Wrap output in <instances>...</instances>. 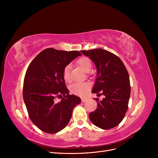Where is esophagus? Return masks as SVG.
Masks as SVG:
<instances>
[{
  "label": "esophagus",
  "instance_id": "34e87169",
  "mask_svg": "<svg viewBox=\"0 0 158 158\" xmlns=\"http://www.w3.org/2000/svg\"><path fill=\"white\" fill-rule=\"evenodd\" d=\"M81 99H82V102H85L87 101L88 99H87L86 98H82Z\"/></svg>",
  "mask_w": 158,
  "mask_h": 158
}]
</instances>
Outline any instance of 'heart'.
I'll use <instances>...</instances> for the list:
<instances>
[{
  "label": "heart",
  "mask_w": 158,
  "mask_h": 158,
  "mask_svg": "<svg viewBox=\"0 0 158 158\" xmlns=\"http://www.w3.org/2000/svg\"><path fill=\"white\" fill-rule=\"evenodd\" d=\"M80 67L86 73H88L92 69V61L87 56H82L76 61ZM63 77L66 82H69L70 81V66L66 65L63 71ZM89 88V85L86 82H76L72 84L69 89L70 93L78 95H82L86 93Z\"/></svg>",
  "instance_id": "1"
}]
</instances>
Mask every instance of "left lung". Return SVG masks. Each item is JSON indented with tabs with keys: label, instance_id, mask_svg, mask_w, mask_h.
<instances>
[{
	"label": "left lung",
	"instance_id": "8db88e82",
	"mask_svg": "<svg viewBox=\"0 0 158 158\" xmlns=\"http://www.w3.org/2000/svg\"><path fill=\"white\" fill-rule=\"evenodd\" d=\"M96 66L98 76L92 93L103 95L98 102V109L89 114L96 127L107 130L117 127L125 117L128 108L131 84L128 71L121 59L102 49L80 51Z\"/></svg>",
	"mask_w": 158,
	"mask_h": 158
}]
</instances>
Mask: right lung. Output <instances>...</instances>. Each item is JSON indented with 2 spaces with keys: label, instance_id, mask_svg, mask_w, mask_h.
<instances>
[{
  "label": "right lung",
  "instance_id": "right-lung-1",
  "mask_svg": "<svg viewBox=\"0 0 158 158\" xmlns=\"http://www.w3.org/2000/svg\"><path fill=\"white\" fill-rule=\"evenodd\" d=\"M77 51L48 48L33 59L26 70L23 98L32 123L43 132L55 134L69 123L80 98L70 95L63 77L64 66L80 56ZM56 98H61L56 102Z\"/></svg>",
  "mask_w": 158,
  "mask_h": 158
}]
</instances>
